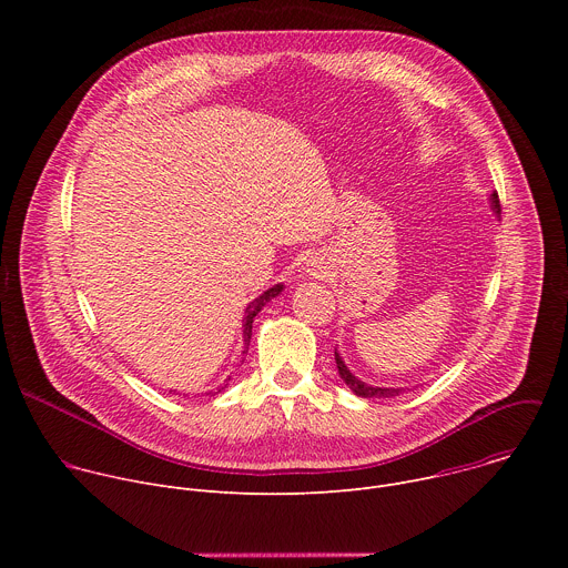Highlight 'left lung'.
<instances>
[{
    "instance_id": "1",
    "label": "left lung",
    "mask_w": 568,
    "mask_h": 568,
    "mask_svg": "<svg viewBox=\"0 0 568 568\" xmlns=\"http://www.w3.org/2000/svg\"><path fill=\"white\" fill-rule=\"evenodd\" d=\"M493 209H495V213H501V204H499V195L497 193H493ZM335 362H337V368H339V375H342V379L357 393V395H362V397H390V395H397L402 388H379V386H368L366 382H362V379H357L348 368H346V364L342 362V357H339V353L335 351Z\"/></svg>"
}]
</instances>
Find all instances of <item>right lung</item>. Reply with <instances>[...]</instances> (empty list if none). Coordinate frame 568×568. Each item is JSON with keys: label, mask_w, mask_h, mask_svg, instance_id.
<instances>
[{"label": "right lung", "mask_w": 568, "mask_h": 568, "mask_svg": "<svg viewBox=\"0 0 568 568\" xmlns=\"http://www.w3.org/2000/svg\"><path fill=\"white\" fill-rule=\"evenodd\" d=\"M283 292V285H274V287H270L265 294H261L250 307H247V316H245V348L250 346V339H252V323H254V316L263 310V305L267 303V301H272L274 296H278ZM217 393H220V388H217Z\"/></svg>", "instance_id": "obj_1"}]
</instances>
